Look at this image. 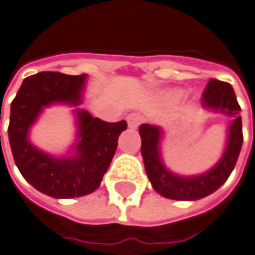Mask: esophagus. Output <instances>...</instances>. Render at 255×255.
<instances>
[{
  "mask_svg": "<svg viewBox=\"0 0 255 255\" xmlns=\"http://www.w3.org/2000/svg\"><path fill=\"white\" fill-rule=\"evenodd\" d=\"M127 121H128V127L137 128L139 124H141V121H142V117L139 116V114L132 113V114H129V116L127 117Z\"/></svg>",
  "mask_w": 255,
  "mask_h": 255,
  "instance_id": "1",
  "label": "esophagus"
}]
</instances>
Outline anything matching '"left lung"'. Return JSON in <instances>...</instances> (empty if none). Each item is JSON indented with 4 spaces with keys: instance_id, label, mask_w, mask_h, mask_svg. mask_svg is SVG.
<instances>
[{
    "instance_id": "obj_1",
    "label": "left lung",
    "mask_w": 255,
    "mask_h": 255,
    "mask_svg": "<svg viewBox=\"0 0 255 255\" xmlns=\"http://www.w3.org/2000/svg\"><path fill=\"white\" fill-rule=\"evenodd\" d=\"M201 104L210 111L231 118L223 157L213 168L203 174L187 177L170 171L161 155L162 129L151 124H141L138 128L141 135V155L145 172L152 188L165 198L178 201H194L204 198L226 183L236 167L243 145V124L240 116L241 108L238 106L233 87L228 83L214 78L210 80L201 97Z\"/></svg>"
}]
</instances>
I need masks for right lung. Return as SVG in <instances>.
Segmentation results:
<instances>
[{
  "label": "right lung",
  "mask_w": 255,
  "mask_h": 255,
  "mask_svg": "<svg viewBox=\"0 0 255 255\" xmlns=\"http://www.w3.org/2000/svg\"><path fill=\"white\" fill-rule=\"evenodd\" d=\"M87 75L44 71L27 77L11 103L8 138L22 177L54 198L83 197L95 191L116 154L127 123H106L85 110H75L77 141L71 154L55 157L29 141V129L44 108L54 104L78 107L83 103ZM1 138V137H0Z\"/></svg>",
  "instance_id": "right-lung-1"
}]
</instances>
